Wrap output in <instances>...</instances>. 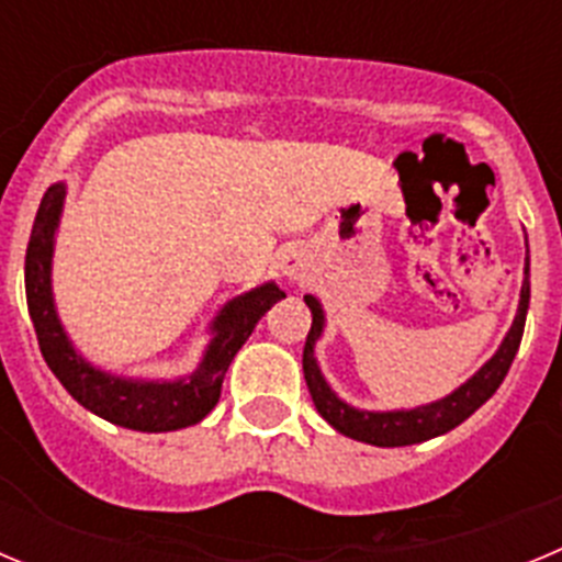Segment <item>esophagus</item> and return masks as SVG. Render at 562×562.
I'll list each match as a JSON object with an SVG mask.
<instances>
[{
	"instance_id": "34e87169",
	"label": "esophagus",
	"mask_w": 562,
	"mask_h": 562,
	"mask_svg": "<svg viewBox=\"0 0 562 562\" xmlns=\"http://www.w3.org/2000/svg\"><path fill=\"white\" fill-rule=\"evenodd\" d=\"M281 272L290 278H304V272H306L304 252L295 250V247H290V250L281 252Z\"/></svg>"
}]
</instances>
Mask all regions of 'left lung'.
I'll list each match as a JSON object with an SVG mask.
<instances>
[{
  "instance_id": "8db88e82",
  "label": "left lung",
  "mask_w": 562,
  "mask_h": 562,
  "mask_svg": "<svg viewBox=\"0 0 562 562\" xmlns=\"http://www.w3.org/2000/svg\"><path fill=\"white\" fill-rule=\"evenodd\" d=\"M306 306L312 310V329L306 335L304 346V380L310 385L312 402H315L317 414L329 422L331 428L340 430L342 436L349 439L366 441V445H376V448H405V445H419V441H428L434 436L448 434L456 425L467 419L470 414L484 405L490 396L498 391V385L504 382L506 371L513 366L515 355H518L520 337H524V324H526V310H529V258H526V272H524V286H520V304L518 315L513 321V329L504 337L501 349L495 351V357L486 366H481L479 374H473V380H467L461 389H456L453 394L445 396L439 402H430V405H422L414 411H391V414H369V411H355L349 408L346 402L337 400L331 394V389L326 385V380L317 371L315 362V340L321 337L324 329V312L315 297H304Z\"/></svg>"
}]
</instances>
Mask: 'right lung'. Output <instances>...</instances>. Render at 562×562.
I'll use <instances>...</instances> for the list:
<instances>
[{
  "label": "right lung",
  "mask_w": 562,
  "mask_h": 562,
  "mask_svg": "<svg viewBox=\"0 0 562 562\" xmlns=\"http://www.w3.org/2000/svg\"><path fill=\"white\" fill-rule=\"evenodd\" d=\"M64 186H53L44 193L38 205L36 222L30 231L27 256H24V290H27V310L33 317V329L38 337L44 362L58 376L72 400H78L87 411L103 416L112 425H121L140 434H166L205 419L220 402L222 380L236 351L245 346L256 324L276 301H281L284 290L276 284H265L247 295L236 297L216 317V337L205 351L196 374L186 382H132L114 380L103 371L92 369L76 355L58 324L53 292H49V258H53V233L61 213Z\"/></svg>",
  "instance_id": "add662e5"
}]
</instances>
